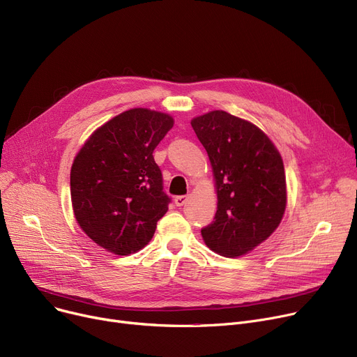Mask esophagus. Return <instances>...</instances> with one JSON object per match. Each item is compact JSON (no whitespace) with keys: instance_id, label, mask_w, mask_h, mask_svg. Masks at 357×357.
I'll return each mask as SVG.
<instances>
[{"instance_id":"34e87169","label":"esophagus","mask_w":357,"mask_h":357,"mask_svg":"<svg viewBox=\"0 0 357 357\" xmlns=\"http://www.w3.org/2000/svg\"><path fill=\"white\" fill-rule=\"evenodd\" d=\"M186 201H188V197H186V195H178V197H175V199H174V202H175L176 206L185 205Z\"/></svg>"}]
</instances>
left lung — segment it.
<instances>
[{"label": "left lung", "mask_w": 357, "mask_h": 357, "mask_svg": "<svg viewBox=\"0 0 357 357\" xmlns=\"http://www.w3.org/2000/svg\"><path fill=\"white\" fill-rule=\"evenodd\" d=\"M191 125L205 148L217 188L215 221L201 229L208 248L240 257L266 241L287 205L286 174L270 137L224 110L194 117Z\"/></svg>", "instance_id": "left-lung-1"}]
</instances>
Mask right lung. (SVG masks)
I'll use <instances>...</instances> for the list:
<instances>
[{"instance_id": "1", "label": "right lung", "mask_w": 357, "mask_h": 357, "mask_svg": "<svg viewBox=\"0 0 357 357\" xmlns=\"http://www.w3.org/2000/svg\"><path fill=\"white\" fill-rule=\"evenodd\" d=\"M174 117L144 107L126 110L94 130L70 172L75 217L91 241L116 255L144 248L171 198L153 151Z\"/></svg>"}]
</instances>
